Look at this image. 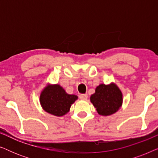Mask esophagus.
Masks as SVG:
<instances>
[{
	"mask_svg": "<svg viewBox=\"0 0 158 158\" xmlns=\"http://www.w3.org/2000/svg\"><path fill=\"white\" fill-rule=\"evenodd\" d=\"M79 98H80V99H81V100H87L88 95L87 94H81L79 96Z\"/></svg>",
	"mask_w": 158,
	"mask_h": 158,
	"instance_id": "34e87169",
	"label": "esophagus"
}]
</instances>
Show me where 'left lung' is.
I'll use <instances>...</instances> for the list:
<instances>
[{"label": "left lung", "mask_w": 158, "mask_h": 158, "mask_svg": "<svg viewBox=\"0 0 158 158\" xmlns=\"http://www.w3.org/2000/svg\"><path fill=\"white\" fill-rule=\"evenodd\" d=\"M122 93L115 83L109 85L100 84L96 88L95 94L90 96L93 103L98 114L110 116L116 113L122 106L123 102Z\"/></svg>", "instance_id": "1"}]
</instances>
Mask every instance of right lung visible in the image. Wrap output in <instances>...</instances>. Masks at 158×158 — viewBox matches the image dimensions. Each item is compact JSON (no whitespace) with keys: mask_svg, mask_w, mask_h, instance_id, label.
<instances>
[{"mask_svg":"<svg viewBox=\"0 0 158 158\" xmlns=\"http://www.w3.org/2000/svg\"><path fill=\"white\" fill-rule=\"evenodd\" d=\"M77 99L75 95L67 94L58 84L47 85L40 94V103L47 113L62 116L70 111L71 105Z\"/></svg>","mask_w":158,"mask_h":158,"instance_id":"right-lung-1","label":"right lung"}]
</instances>
